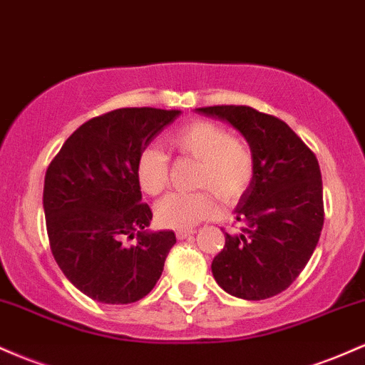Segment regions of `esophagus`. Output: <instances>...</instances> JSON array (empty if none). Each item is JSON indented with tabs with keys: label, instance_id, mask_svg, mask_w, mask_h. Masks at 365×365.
<instances>
[{
	"label": "esophagus",
	"instance_id": "obj_1",
	"mask_svg": "<svg viewBox=\"0 0 365 365\" xmlns=\"http://www.w3.org/2000/svg\"><path fill=\"white\" fill-rule=\"evenodd\" d=\"M195 232V229H179V231L175 232V236H178V240H186V237L193 236Z\"/></svg>",
	"mask_w": 365,
	"mask_h": 365
}]
</instances>
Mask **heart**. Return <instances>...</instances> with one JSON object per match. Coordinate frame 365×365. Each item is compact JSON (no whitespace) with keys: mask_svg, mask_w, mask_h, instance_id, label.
Returning <instances> with one entry per match:
<instances>
[{"mask_svg":"<svg viewBox=\"0 0 365 365\" xmlns=\"http://www.w3.org/2000/svg\"><path fill=\"white\" fill-rule=\"evenodd\" d=\"M170 148L200 162L196 193H170L155 208L163 227L190 229L217 212L215 196L235 202L248 190L255 174V158L245 141L232 138L222 125L210 120H193L167 136ZM138 184L146 195H158L169 181V157L162 150L145 148L136 162ZM211 191L208 192L207 190Z\"/></svg>","mask_w":365,"mask_h":365,"instance_id":"b5f03b06","label":"heart"}]
</instances>
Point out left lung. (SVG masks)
<instances>
[{"label": "left lung", "mask_w": 365, "mask_h": 365, "mask_svg": "<svg viewBox=\"0 0 365 365\" xmlns=\"http://www.w3.org/2000/svg\"><path fill=\"white\" fill-rule=\"evenodd\" d=\"M229 122L247 139L255 174L235 208L241 235H227L212 274L224 292L243 300H265L284 292L312 257L324 224L321 169L286 122L252 106L196 108Z\"/></svg>", "instance_id": "8db88e82"}]
</instances>
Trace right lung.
I'll return each instance as SVG.
<instances>
[{
	"label": "right lung",
	"mask_w": 365,
	"mask_h": 365,
	"mask_svg": "<svg viewBox=\"0 0 365 365\" xmlns=\"http://www.w3.org/2000/svg\"><path fill=\"white\" fill-rule=\"evenodd\" d=\"M181 110L118 108L94 117L63 143L44 178L43 208L51 253L68 281L101 304L141 300L155 288L175 245L150 231L141 203L139 153ZM137 236L134 245L123 237Z\"/></svg>",
	"instance_id": "add662e5"
}]
</instances>
